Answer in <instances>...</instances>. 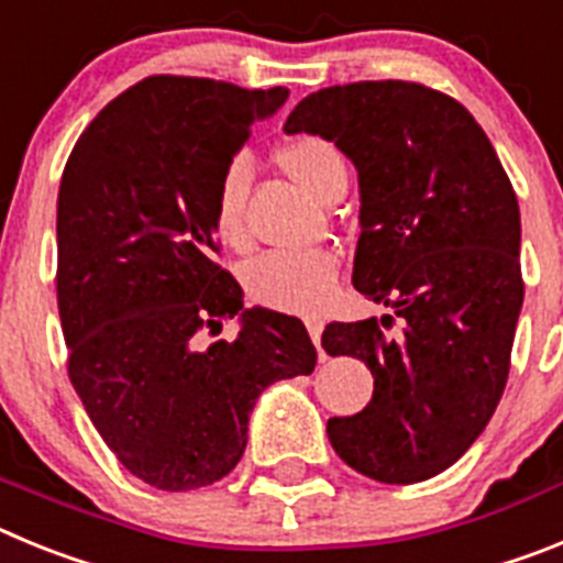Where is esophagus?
I'll list each match as a JSON object with an SVG mask.
<instances>
[{
    "label": "esophagus",
    "instance_id": "esophagus-1",
    "mask_svg": "<svg viewBox=\"0 0 563 563\" xmlns=\"http://www.w3.org/2000/svg\"><path fill=\"white\" fill-rule=\"evenodd\" d=\"M305 324H307V332H310L312 343H316V346H321V332H324V321H321L318 316H310V318H305Z\"/></svg>",
    "mask_w": 563,
    "mask_h": 563
}]
</instances>
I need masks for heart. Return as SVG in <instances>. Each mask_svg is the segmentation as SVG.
<instances>
[{"mask_svg": "<svg viewBox=\"0 0 563 563\" xmlns=\"http://www.w3.org/2000/svg\"><path fill=\"white\" fill-rule=\"evenodd\" d=\"M278 166L312 194L346 180L341 152L324 137H296L278 148ZM251 186V163L233 157L222 172L213 197V231L231 247L247 242L245 197ZM338 278V256L330 251H273L245 267V290L253 301L282 312H316L330 298Z\"/></svg>", "mask_w": 563, "mask_h": 563, "instance_id": "1", "label": "heart"}]
</instances>
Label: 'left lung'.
<instances>
[{"label":"left lung","instance_id":"obj_1","mask_svg":"<svg viewBox=\"0 0 563 563\" xmlns=\"http://www.w3.org/2000/svg\"><path fill=\"white\" fill-rule=\"evenodd\" d=\"M287 134H321L352 161L361 236L352 285L400 318L330 324L321 346L361 357L369 406L327 437L357 474L411 485L454 465L494 417L510 372L521 285L516 191L474 114L411 81L318 89Z\"/></svg>","mask_w":563,"mask_h":563}]
</instances>
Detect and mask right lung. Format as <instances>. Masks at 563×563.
Wrapping results in <instances>:
<instances>
[{"label": "right lung", "mask_w": 563, "mask_h": 563, "mask_svg": "<svg viewBox=\"0 0 563 563\" xmlns=\"http://www.w3.org/2000/svg\"><path fill=\"white\" fill-rule=\"evenodd\" d=\"M290 89L152 76L84 129L58 188V316L69 380L129 474L194 490L231 474L258 395L310 375L298 318L245 310L213 262L222 172ZM240 318V335L199 346V330Z\"/></svg>", "instance_id": "add662e5"}]
</instances>
